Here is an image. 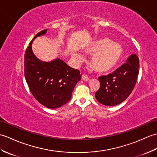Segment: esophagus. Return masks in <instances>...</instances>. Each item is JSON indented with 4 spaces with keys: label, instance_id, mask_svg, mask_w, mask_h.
Wrapping results in <instances>:
<instances>
[{
    "label": "esophagus",
    "instance_id": "34e87169",
    "mask_svg": "<svg viewBox=\"0 0 157 157\" xmlns=\"http://www.w3.org/2000/svg\"><path fill=\"white\" fill-rule=\"evenodd\" d=\"M82 79H83L84 81H88L89 80V78L87 75H85V74H83L82 75Z\"/></svg>",
    "mask_w": 157,
    "mask_h": 157
}]
</instances>
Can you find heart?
<instances>
[{
  "label": "heart",
  "mask_w": 157,
  "mask_h": 157,
  "mask_svg": "<svg viewBox=\"0 0 157 157\" xmlns=\"http://www.w3.org/2000/svg\"><path fill=\"white\" fill-rule=\"evenodd\" d=\"M86 52L93 55L91 59V65L96 71L106 73L113 69L119 63L123 54L121 45L113 42L109 38H101L92 42L86 49ZM73 58L77 63H80L84 59L81 53L73 54Z\"/></svg>",
  "instance_id": "1"
}]
</instances>
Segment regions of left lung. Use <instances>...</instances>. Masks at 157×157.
Returning a JSON list of instances; mask_svg holds the SVG:
<instances>
[{"instance_id": "1", "label": "left lung", "mask_w": 157, "mask_h": 157, "mask_svg": "<svg viewBox=\"0 0 157 157\" xmlns=\"http://www.w3.org/2000/svg\"><path fill=\"white\" fill-rule=\"evenodd\" d=\"M139 67L138 56L133 54L114 72L99 77L101 85L95 94L96 100L106 106L117 105L124 101L135 87Z\"/></svg>"}]
</instances>
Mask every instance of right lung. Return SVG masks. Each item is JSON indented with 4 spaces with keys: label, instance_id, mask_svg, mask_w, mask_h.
<instances>
[{
    "label": "right lung",
    "instance_id": "add662e5",
    "mask_svg": "<svg viewBox=\"0 0 157 157\" xmlns=\"http://www.w3.org/2000/svg\"><path fill=\"white\" fill-rule=\"evenodd\" d=\"M46 29L38 33L29 42L24 56V75L32 94L49 109H56L67 103L76 84L81 79L79 70L70 67L62 60L43 62L34 55L32 44Z\"/></svg>",
    "mask_w": 157,
    "mask_h": 157
}]
</instances>
